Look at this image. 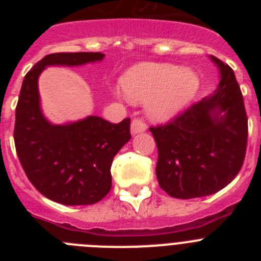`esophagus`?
<instances>
[{
	"instance_id": "34e87169",
	"label": "esophagus",
	"mask_w": 261,
	"mask_h": 261,
	"mask_svg": "<svg viewBox=\"0 0 261 261\" xmlns=\"http://www.w3.org/2000/svg\"><path fill=\"white\" fill-rule=\"evenodd\" d=\"M145 130H146V124L141 119H135L130 123V133L133 136L138 135V133H144Z\"/></svg>"
}]
</instances>
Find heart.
Returning a JSON list of instances; mask_svg holds the SVG:
<instances>
[{"label": "heart", "mask_w": 261, "mask_h": 261, "mask_svg": "<svg viewBox=\"0 0 261 261\" xmlns=\"http://www.w3.org/2000/svg\"><path fill=\"white\" fill-rule=\"evenodd\" d=\"M121 87L130 102H146L151 120L165 123L192 102L200 89V77L190 68L144 62L126 71Z\"/></svg>", "instance_id": "obj_1"}]
</instances>
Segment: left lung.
<instances>
[{
  "instance_id": "1",
  "label": "left lung",
  "mask_w": 261,
  "mask_h": 261,
  "mask_svg": "<svg viewBox=\"0 0 261 261\" xmlns=\"http://www.w3.org/2000/svg\"><path fill=\"white\" fill-rule=\"evenodd\" d=\"M221 81L214 93L167 125L150 128L158 147L156 179L175 199H195L231 183L246 155L247 115L232 69L211 56Z\"/></svg>"
}]
</instances>
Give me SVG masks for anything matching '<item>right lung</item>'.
<instances>
[{"instance_id": "obj_1", "label": "right lung", "mask_w": 261, "mask_h": 261, "mask_svg": "<svg viewBox=\"0 0 261 261\" xmlns=\"http://www.w3.org/2000/svg\"><path fill=\"white\" fill-rule=\"evenodd\" d=\"M99 52L52 53L23 80L15 110L14 141L29 180L52 201L91 205L110 192L114 156L130 140V120L112 124L99 116L53 124L41 111L38 81L47 66L100 62Z\"/></svg>"}]
</instances>
